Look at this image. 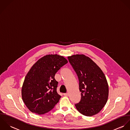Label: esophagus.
I'll list each match as a JSON object with an SVG mask.
<instances>
[{
    "label": "esophagus",
    "mask_w": 130,
    "mask_h": 130,
    "mask_svg": "<svg viewBox=\"0 0 130 130\" xmlns=\"http://www.w3.org/2000/svg\"><path fill=\"white\" fill-rule=\"evenodd\" d=\"M64 94V96H68V95H69V94L68 93H64L63 94Z\"/></svg>",
    "instance_id": "34e87169"
}]
</instances>
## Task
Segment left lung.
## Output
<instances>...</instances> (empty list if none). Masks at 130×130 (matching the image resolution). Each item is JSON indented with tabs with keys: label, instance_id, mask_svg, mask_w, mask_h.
<instances>
[{
	"label": "left lung",
	"instance_id": "1",
	"mask_svg": "<svg viewBox=\"0 0 130 130\" xmlns=\"http://www.w3.org/2000/svg\"><path fill=\"white\" fill-rule=\"evenodd\" d=\"M68 59L76 73L81 100L75 105L81 114L90 117L99 113L106 103L108 85L102 69L84 55H74Z\"/></svg>",
	"mask_w": 130,
	"mask_h": 130
}]
</instances>
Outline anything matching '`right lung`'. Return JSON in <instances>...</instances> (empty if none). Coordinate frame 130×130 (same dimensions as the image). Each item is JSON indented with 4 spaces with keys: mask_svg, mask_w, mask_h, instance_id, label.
I'll list each match as a JSON object with an SVG mask.
<instances>
[{
    "mask_svg": "<svg viewBox=\"0 0 130 130\" xmlns=\"http://www.w3.org/2000/svg\"><path fill=\"white\" fill-rule=\"evenodd\" d=\"M68 61L64 57L47 55L35 63L26 74L22 88V99L28 109L38 115L46 113L57 104L61 96L57 92L55 74Z\"/></svg>",
    "mask_w": 130,
    "mask_h": 130,
    "instance_id": "add662e5",
    "label": "right lung"
}]
</instances>
